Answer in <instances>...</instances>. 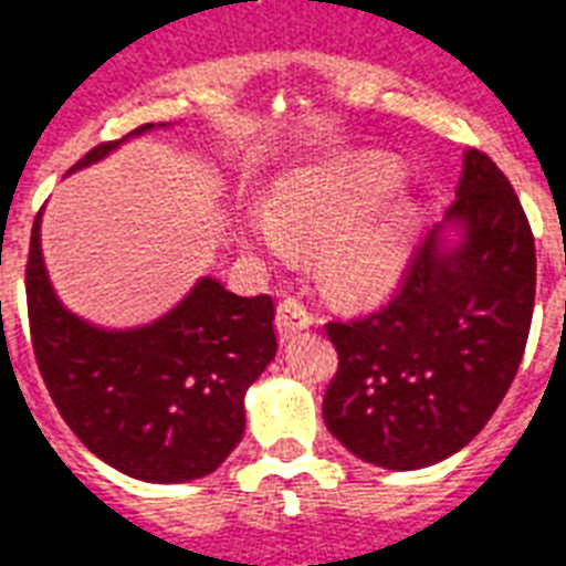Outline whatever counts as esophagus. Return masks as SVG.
Wrapping results in <instances>:
<instances>
[{"label": "esophagus", "instance_id": "1", "mask_svg": "<svg viewBox=\"0 0 566 566\" xmlns=\"http://www.w3.org/2000/svg\"><path fill=\"white\" fill-rule=\"evenodd\" d=\"M313 325V313L307 311L298 298L287 296L279 302V311H275V327H279V336L282 339H291L296 336L298 331H305V327Z\"/></svg>", "mask_w": 566, "mask_h": 566}]
</instances>
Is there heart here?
<instances>
[{
  "mask_svg": "<svg viewBox=\"0 0 566 566\" xmlns=\"http://www.w3.org/2000/svg\"><path fill=\"white\" fill-rule=\"evenodd\" d=\"M402 180L394 160L365 155L291 175L279 184L273 210L244 212V239L261 253L284 259L291 239L322 241L319 268L339 296L386 293L406 264V210L365 216Z\"/></svg>",
  "mask_w": 566,
  "mask_h": 566,
  "instance_id": "heart-1",
  "label": "heart"
}]
</instances>
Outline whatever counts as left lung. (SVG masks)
I'll return each mask as SVG.
<instances>
[{
  "mask_svg": "<svg viewBox=\"0 0 566 566\" xmlns=\"http://www.w3.org/2000/svg\"><path fill=\"white\" fill-rule=\"evenodd\" d=\"M446 224L411 255L397 296L327 322L339 368L322 417L348 452L382 469L431 467L495 415L524 359L535 305V239L506 175L469 149Z\"/></svg>",
  "mask_w": 566,
  "mask_h": 566,
  "instance_id": "obj_1",
  "label": "left lung"
}]
</instances>
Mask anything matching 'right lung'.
I'll return each mask as SVG.
<instances>
[{
  "label": "right lung",
  "instance_id": "right-lung-1",
  "mask_svg": "<svg viewBox=\"0 0 566 566\" xmlns=\"http://www.w3.org/2000/svg\"><path fill=\"white\" fill-rule=\"evenodd\" d=\"M146 129L151 123L126 137ZM120 140L94 146L71 172L106 158ZM25 296L45 388L88 452L149 483L195 481L230 458L244 434L247 388L279 348L268 293L235 296L216 279H201L164 319L99 331L56 302L36 216Z\"/></svg>",
  "mask_w": 566,
  "mask_h": 566
}]
</instances>
